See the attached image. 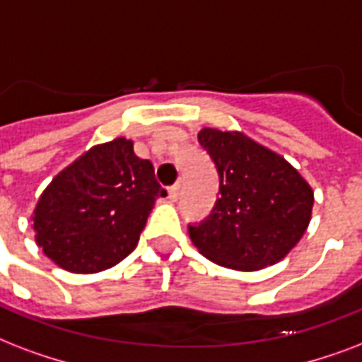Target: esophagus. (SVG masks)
Returning a JSON list of instances; mask_svg holds the SVG:
<instances>
[{
    "label": "esophagus",
    "instance_id": "obj_1",
    "mask_svg": "<svg viewBox=\"0 0 362 362\" xmlns=\"http://www.w3.org/2000/svg\"><path fill=\"white\" fill-rule=\"evenodd\" d=\"M168 198L172 202H175L179 198V185H172L170 189H168Z\"/></svg>",
    "mask_w": 362,
    "mask_h": 362
}]
</instances>
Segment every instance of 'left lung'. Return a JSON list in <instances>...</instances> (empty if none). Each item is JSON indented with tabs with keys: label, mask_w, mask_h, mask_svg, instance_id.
Segmentation results:
<instances>
[{
	"label": "left lung",
	"mask_w": 362,
	"mask_h": 362,
	"mask_svg": "<svg viewBox=\"0 0 362 362\" xmlns=\"http://www.w3.org/2000/svg\"><path fill=\"white\" fill-rule=\"evenodd\" d=\"M198 141L219 173V198L189 225L194 247L215 264L253 272L276 264L300 242L313 190L281 155L242 132L204 128Z\"/></svg>",
	"instance_id": "8db88e82"
}]
</instances>
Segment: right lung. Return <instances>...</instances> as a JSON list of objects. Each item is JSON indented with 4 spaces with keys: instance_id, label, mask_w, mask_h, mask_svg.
I'll list each match as a JSON object with an SVG mask.
<instances>
[{
    "instance_id": "right-lung-1",
    "label": "right lung",
    "mask_w": 362,
    "mask_h": 362,
    "mask_svg": "<svg viewBox=\"0 0 362 362\" xmlns=\"http://www.w3.org/2000/svg\"><path fill=\"white\" fill-rule=\"evenodd\" d=\"M158 196L166 190L134 141L94 145L43 190L32 217L35 242L67 272L107 270L136 249Z\"/></svg>"
}]
</instances>
